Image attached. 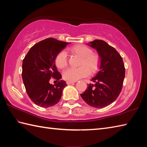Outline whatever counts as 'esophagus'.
<instances>
[{
    "mask_svg": "<svg viewBox=\"0 0 147 147\" xmlns=\"http://www.w3.org/2000/svg\"><path fill=\"white\" fill-rule=\"evenodd\" d=\"M74 83H76V82H71V81H67L66 82V83L67 85H70V84H73Z\"/></svg>",
    "mask_w": 147,
    "mask_h": 147,
    "instance_id": "1",
    "label": "esophagus"
}]
</instances>
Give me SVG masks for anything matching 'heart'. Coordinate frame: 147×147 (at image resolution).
Wrapping results in <instances>:
<instances>
[{"mask_svg": "<svg viewBox=\"0 0 147 147\" xmlns=\"http://www.w3.org/2000/svg\"><path fill=\"white\" fill-rule=\"evenodd\" d=\"M73 54L81 57L80 67L69 68L64 71L63 78L67 81L75 82L82 78L89 75L90 72L94 73L98 71L100 64V57L96 52H92V49L85 45H76L69 49ZM55 65L59 69H64L67 65V54L64 51H61L55 59Z\"/></svg>", "mask_w": 147, "mask_h": 147, "instance_id": "1", "label": "heart"}]
</instances>
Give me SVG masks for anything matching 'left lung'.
Returning <instances> with one entry per match:
<instances>
[{
	"instance_id": "8db88e82",
	"label": "left lung",
	"mask_w": 147,
	"mask_h": 147,
	"mask_svg": "<svg viewBox=\"0 0 147 147\" xmlns=\"http://www.w3.org/2000/svg\"><path fill=\"white\" fill-rule=\"evenodd\" d=\"M88 45L97 51L100 57V65L98 73L91 80L94 84H88L81 96L91 107L104 108L119 95L125 77V67L121 56L107 43L95 40Z\"/></svg>"
}]
</instances>
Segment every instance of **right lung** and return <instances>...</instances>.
I'll use <instances>...</instances> for the list:
<instances>
[{"label": "right lung", "mask_w": 147, "mask_h": 147, "mask_svg": "<svg viewBox=\"0 0 147 147\" xmlns=\"http://www.w3.org/2000/svg\"><path fill=\"white\" fill-rule=\"evenodd\" d=\"M69 43L49 38L34 45L23 61L22 78L26 92L32 101L42 107L54 106L60 100L65 81L55 64L56 55ZM52 77L58 81L53 86L49 83Z\"/></svg>", "instance_id": "right-lung-1"}]
</instances>
